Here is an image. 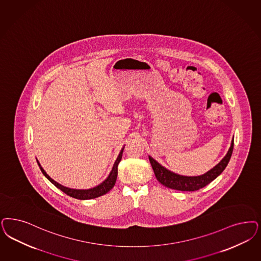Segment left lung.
<instances>
[{"instance_id": "left-lung-1", "label": "left lung", "mask_w": 261, "mask_h": 261, "mask_svg": "<svg viewBox=\"0 0 261 261\" xmlns=\"http://www.w3.org/2000/svg\"><path fill=\"white\" fill-rule=\"evenodd\" d=\"M233 139L231 140V144L225 157L216 165L214 168H212L210 171L205 173L198 175V176H186V175H180L175 172L166 169L160 165L156 160H154L151 156H148L150 164L152 166L153 171L155 173V176L157 180L163 184L164 186L178 191H197L201 189L207 184H209L211 181L217 178L225 169L227 164L230 160L231 154L233 151Z\"/></svg>"}]
</instances>
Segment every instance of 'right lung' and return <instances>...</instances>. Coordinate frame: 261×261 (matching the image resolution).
I'll list each match as a JSON object with an SVG mask.
<instances>
[{"label":"right lung","instance_id":"add662e5","mask_svg":"<svg viewBox=\"0 0 261 261\" xmlns=\"http://www.w3.org/2000/svg\"><path fill=\"white\" fill-rule=\"evenodd\" d=\"M123 149H124V146L121 148L120 152L118 154L117 160H116V162L114 164L113 169H112V171L110 172L108 177L104 180L102 183H100L99 185H97V186H95L93 188H90V189H72V188L65 187V186H63L62 184L58 183L57 181H55L54 179H52L46 173V171L43 170V168L41 167V165L39 164L38 160H36V162L38 164L40 170L42 171V173L44 174L46 178L49 180L52 184H54L58 189L63 191V193H65L66 195H68L69 197H72V198H77V199H90V198H98L100 196H103V195L107 194L109 191L115 186L117 177V166H118V164H119L121 158H122Z\"/></svg>","mask_w":261,"mask_h":261}]
</instances>
